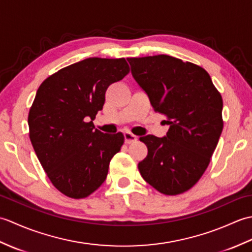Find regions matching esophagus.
Listing matches in <instances>:
<instances>
[{"instance_id":"esophagus-1","label":"esophagus","mask_w":252,"mask_h":252,"mask_svg":"<svg viewBox=\"0 0 252 252\" xmlns=\"http://www.w3.org/2000/svg\"><path fill=\"white\" fill-rule=\"evenodd\" d=\"M137 141V136H135L134 134H132L130 132H126L125 133V142L126 144H131V143H134Z\"/></svg>"}]
</instances>
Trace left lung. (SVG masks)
Wrapping results in <instances>:
<instances>
[{
    "mask_svg": "<svg viewBox=\"0 0 252 252\" xmlns=\"http://www.w3.org/2000/svg\"><path fill=\"white\" fill-rule=\"evenodd\" d=\"M133 78L155 111L167 117V135H146L138 170L164 195L194 186L210 163L223 130V100L205 69L169 55L127 58Z\"/></svg>",
    "mask_w": 252,
    "mask_h": 252,
    "instance_id": "1",
    "label": "left lung"
}]
</instances>
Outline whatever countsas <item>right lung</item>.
I'll use <instances>...</instances> for the list:
<instances>
[{"label": "right lung", "mask_w": 252, "mask_h": 252, "mask_svg": "<svg viewBox=\"0 0 252 252\" xmlns=\"http://www.w3.org/2000/svg\"><path fill=\"white\" fill-rule=\"evenodd\" d=\"M129 71L125 58L91 57L61 69L37 89L28 116L30 141L52 184L63 195L85 198L105 182L125 136L100 132L93 120L103 109L109 85Z\"/></svg>", "instance_id": "right-lung-1"}]
</instances>
